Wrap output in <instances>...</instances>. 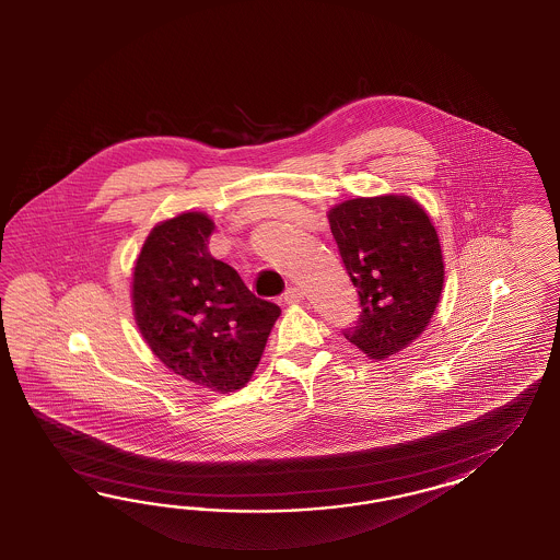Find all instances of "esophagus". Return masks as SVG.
<instances>
[{
	"label": "esophagus",
	"mask_w": 560,
	"mask_h": 560,
	"mask_svg": "<svg viewBox=\"0 0 560 560\" xmlns=\"http://www.w3.org/2000/svg\"><path fill=\"white\" fill-rule=\"evenodd\" d=\"M281 300H283L285 304H300V302L304 300V293L298 288H288Z\"/></svg>",
	"instance_id": "34e87169"
}]
</instances>
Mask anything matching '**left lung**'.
<instances>
[{"label":"left lung","mask_w":560,"mask_h":560,"mask_svg":"<svg viewBox=\"0 0 560 560\" xmlns=\"http://www.w3.org/2000/svg\"><path fill=\"white\" fill-rule=\"evenodd\" d=\"M330 232L359 295L355 326L345 328L370 359L417 339L440 304L443 256L423 207L402 195L359 197L328 211Z\"/></svg>","instance_id":"obj_1"}]
</instances>
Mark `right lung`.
Masks as SVG:
<instances>
[{"label":"right lung","instance_id":"obj_1","mask_svg":"<svg viewBox=\"0 0 560 560\" xmlns=\"http://www.w3.org/2000/svg\"><path fill=\"white\" fill-rule=\"evenodd\" d=\"M211 232L213 221L199 211L153 228L133 271V312L168 370L228 394L255 373L281 310L207 253Z\"/></svg>","mask_w":560,"mask_h":560}]
</instances>
